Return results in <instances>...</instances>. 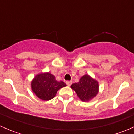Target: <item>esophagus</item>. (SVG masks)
Instances as JSON below:
<instances>
[{
  "instance_id": "34e87169",
  "label": "esophagus",
  "mask_w": 134,
  "mask_h": 134,
  "mask_svg": "<svg viewBox=\"0 0 134 134\" xmlns=\"http://www.w3.org/2000/svg\"><path fill=\"white\" fill-rule=\"evenodd\" d=\"M66 84H67L68 86H71L72 84V81H66Z\"/></svg>"
}]
</instances>
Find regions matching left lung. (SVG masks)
<instances>
[{"instance_id":"obj_1","label":"left lung","mask_w":134,"mask_h":134,"mask_svg":"<svg viewBox=\"0 0 134 134\" xmlns=\"http://www.w3.org/2000/svg\"><path fill=\"white\" fill-rule=\"evenodd\" d=\"M71 87L82 101H91L99 92V83L88 74L83 76L79 82L72 84Z\"/></svg>"}]
</instances>
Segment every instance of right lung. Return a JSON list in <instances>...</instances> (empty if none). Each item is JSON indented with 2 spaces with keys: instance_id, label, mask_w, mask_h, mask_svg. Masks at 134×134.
Wrapping results in <instances>:
<instances>
[{
  "instance_id": "add662e5",
  "label": "right lung",
  "mask_w": 134,
  "mask_h": 134,
  "mask_svg": "<svg viewBox=\"0 0 134 134\" xmlns=\"http://www.w3.org/2000/svg\"><path fill=\"white\" fill-rule=\"evenodd\" d=\"M67 85L62 81H58L55 76L49 72L36 74L31 82L34 94L43 101H49L56 96L57 91Z\"/></svg>"
}]
</instances>
